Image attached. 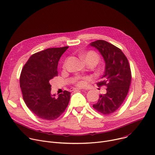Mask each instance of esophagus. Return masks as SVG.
I'll return each mask as SVG.
<instances>
[{
  "label": "esophagus",
  "instance_id": "1",
  "mask_svg": "<svg viewBox=\"0 0 155 155\" xmlns=\"http://www.w3.org/2000/svg\"><path fill=\"white\" fill-rule=\"evenodd\" d=\"M81 90L80 88H71L70 89V91L73 92V91H80Z\"/></svg>",
  "mask_w": 155,
  "mask_h": 155
}]
</instances>
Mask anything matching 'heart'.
<instances>
[{
  "label": "heart",
  "instance_id": "b5f03b06",
  "mask_svg": "<svg viewBox=\"0 0 155 155\" xmlns=\"http://www.w3.org/2000/svg\"><path fill=\"white\" fill-rule=\"evenodd\" d=\"M80 57L87 64L92 63L96 64L99 61V56L94 51H89L87 52L83 53L80 55ZM66 65V62L64 63V66ZM89 80V78L85 76H76L72 80V83L79 87H82L86 84Z\"/></svg>",
  "mask_w": 155,
  "mask_h": 155
}]
</instances>
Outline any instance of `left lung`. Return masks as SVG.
Returning <instances> with one entry per match:
<instances>
[{"mask_svg":"<svg viewBox=\"0 0 155 155\" xmlns=\"http://www.w3.org/2000/svg\"><path fill=\"white\" fill-rule=\"evenodd\" d=\"M105 62V70L98 87L105 85L107 94L100 95L93 107L97 111L110 114L119 108L125 100L131 83V71L127 58L121 50L104 40L91 42Z\"/></svg>","mask_w":155,"mask_h":155,"instance_id":"obj_1","label":"left lung"}]
</instances>
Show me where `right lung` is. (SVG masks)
<instances>
[{
	"mask_svg": "<svg viewBox=\"0 0 155 155\" xmlns=\"http://www.w3.org/2000/svg\"><path fill=\"white\" fill-rule=\"evenodd\" d=\"M69 47L50 48L32 55L24 65L20 78L23 98L28 108L38 117L48 121L58 118L64 111L71 93L64 91L51 95L50 80L58 76L57 66Z\"/></svg>",
	"mask_w": 155,
	"mask_h": 155,
	"instance_id": "add662e5",
	"label": "right lung"
}]
</instances>
